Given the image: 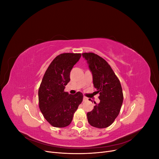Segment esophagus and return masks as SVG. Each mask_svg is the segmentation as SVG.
Returning a JSON list of instances; mask_svg holds the SVG:
<instances>
[{
	"instance_id": "obj_1",
	"label": "esophagus",
	"mask_w": 159,
	"mask_h": 159,
	"mask_svg": "<svg viewBox=\"0 0 159 159\" xmlns=\"http://www.w3.org/2000/svg\"><path fill=\"white\" fill-rule=\"evenodd\" d=\"M84 101L85 102V101H88V98L87 97H85V96H84Z\"/></svg>"
}]
</instances>
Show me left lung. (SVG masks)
<instances>
[{"mask_svg":"<svg viewBox=\"0 0 159 159\" xmlns=\"http://www.w3.org/2000/svg\"><path fill=\"white\" fill-rule=\"evenodd\" d=\"M93 75L95 91L100 102L87 113L88 121L96 128H106L118 116L123 101L121 83L107 62L94 53H83Z\"/></svg>","mask_w":159,"mask_h":159,"instance_id":"8db88e82","label":"left lung"}]
</instances>
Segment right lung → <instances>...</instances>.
<instances>
[{
  "instance_id": "obj_1",
  "label": "right lung",
  "mask_w": 159,
  "mask_h": 159,
  "mask_svg": "<svg viewBox=\"0 0 159 159\" xmlns=\"http://www.w3.org/2000/svg\"><path fill=\"white\" fill-rule=\"evenodd\" d=\"M81 56L64 53L56 56L42 78L38 90L39 107L46 121L53 127L68 126L83 101L84 95L80 91L74 95L64 91L65 86L70 80V71Z\"/></svg>"
}]
</instances>
